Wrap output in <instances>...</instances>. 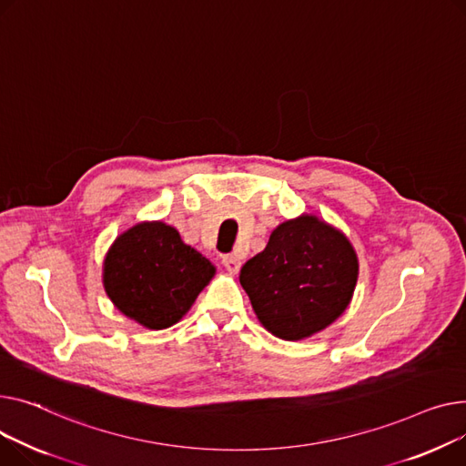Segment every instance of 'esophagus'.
<instances>
[{
  "instance_id": "obj_1",
  "label": "esophagus",
  "mask_w": 466,
  "mask_h": 466,
  "mask_svg": "<svg viewBox=\"0 0 466 466\" xmlns=\"http://www.w3.org/2000/svg\"><path fill=\"white\" fill-rule=\"evenodd\" d=\"M222 265L226 267V270L229 272V275H237V272L240 270V259L235 258V256H224Z\"/></svg>"
}]
</instances>
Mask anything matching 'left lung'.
Masks as SVG:
<instances>
[{
  "label": "left lung",
  "instance_id": "obj_1",
  "mask_svg": "<svg viewBox=\"0 0 466 466\" xmlns=\"http://www.w3.org/2000/svg\"><path fill=\"white\" fill-rule=\"evenodd\" d=\"M358 277L350 238L305 212L270 233L263 252L242 265L238 280L268 333L305 340L346 312Z\"/></svg>",
  "mask_w": 466,
  "mask_h": 466
}]
</instances>
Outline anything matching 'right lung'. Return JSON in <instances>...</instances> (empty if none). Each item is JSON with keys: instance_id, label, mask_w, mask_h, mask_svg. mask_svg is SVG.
<instances>
[{"instance_id": "right-lung-1", "label": "right lung", "mask_w": 466, "mask_h": 466, "mask_svg": "<svg viewBox=\"0 0 466 466\" xmlns=\"http://www.w3.org/2000/svg\"><path fill=\"white\" fill-rule=\"evenodd\" d=\"M214 275L216 267L159 220L120 233L103 259L106 297L124 316L156 331L180 321Z\"/></svg>"}]
</instances>
